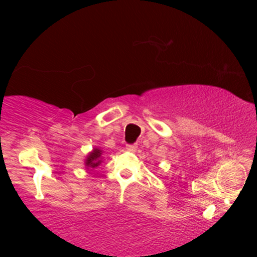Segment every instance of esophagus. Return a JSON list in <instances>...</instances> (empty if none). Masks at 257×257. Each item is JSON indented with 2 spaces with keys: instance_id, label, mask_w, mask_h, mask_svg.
<instances>
[{
  "instance_id": "esophagus-1",
  "label": "esophagus",
  "mask_w": 257,
  "mask_h": 257,
  "mask_svg": "<svg viewBox=\"0 0 257 257\" xmlns=\"http://www.w3.org/2000/svg\"><path fill=\"white\" fill-rule=\"evenodd\" d=\"M137 144H128V145H126V150H129V151H137Z\"/></svg>"
}]
</instances>
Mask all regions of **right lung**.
<instances>
[{"mask_svg":"<svg viewBox=\"0 0 257 257\" xmlns=\"http://www.w3.org/2000/svg\"><path fill=\"white\" fill-rule=\"evenodd\" d=\"M100 155H101V151H100V150H98V149H95L93 152L90 153L89 156H88L85 164H87L88 167H91V168L98 167L100 164Z\"/></svg>","mask_w":257,"mask_h":257,"instance_id":"right-lung-1","label":"right lung"}]
</instances>
